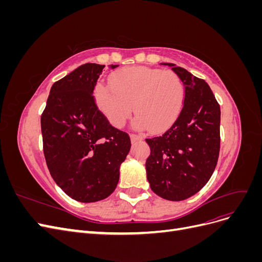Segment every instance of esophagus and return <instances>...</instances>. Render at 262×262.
I'll return each mask as SVG.
<instances>
[{
	"mask_svg": "<svg viewBox=\"0 0 262 262\" xmlns=\"http://www.w3.org/2000/svg\"><path fill=\"white\" fill-rule=\"evenodd\" d=\"M141 140H142V137L137 136V134H131V142H132V143H136V142L141 141Z\"/></svg>",
	"mask_w": 262,
	"mask_h": 262,
	"instance_id": "obj_1",
	"label": "esophagus"
}]
</instances>
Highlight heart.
<instances>
[{"label": "heart", "mask_w": 262, "mask_h": 262, "mask_svg": "<svg viewBox=\"0 0 262 262\" xmlns=\"http://www.w3.org/2000/svg\"><path fill=\"white\" fill-rule=\"evenodd\" d=\"M112 86L99 83L95 98L108 121L122 128L134 114V126L160 132L170 126L180 114L184 85L171 71L146 67H129L110 77Z\"/></svg>", "instance_id": "obj_1"}]
</instances>
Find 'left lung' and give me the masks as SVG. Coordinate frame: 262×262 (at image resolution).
<instances>
[{
	"label": "left lung",
	"instance_id": "obj_1",
	"mask_svg": "<svg viewBox=\"0 0 262 262\" xmlns=\"http://www.w3.org/2000/svg\"><path fill=\"white\" fill-rule=\"evenodd\" d=\"M185 85L181 112L161 137L146 139L150 155L146 176L150 189L163 199H188L205 186L220 153L221 109L210 86L173 63H163Z\"/></svg>",
	"mask_w": 262,
	"mask_h": 262
}]
</instances>
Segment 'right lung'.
<instances>
[{
    "instance_id": "add662e5",
    "label": "right lung",
    "mask_w": 262,
    "mask_h": 262,
    "mask_svg": "<svg viewBox=\"0 0 262 262\" xmlns=\"http://www.w3.org/2000/svg\"><path fill=\"white\" fill-rule=\"evenodd\" d=\"M104 68L86 63L55 82L41 115L50 175L70 198L84 203L115 191L131 147L129 134L110 124L95 102L93 91Z\"/></svg>"
}]
</instances>
